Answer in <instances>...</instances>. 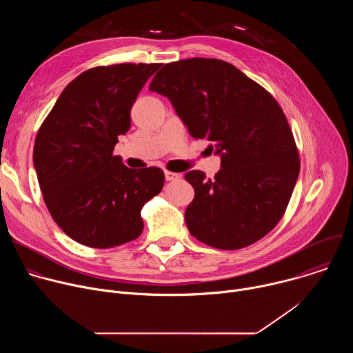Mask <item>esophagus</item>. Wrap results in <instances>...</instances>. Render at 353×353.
Returning a JSON list of instances; mask_svg holds the SVG:
<instances>
[{"mask_svg":"<svg viewBox=\"0 0 353 353\" xmlns=\"http://www.w3.org/2000/svg\"><path fill=\"white\" fill-rule=\"evenodd\" d=\"M165 177L168 181H176L179 180L181 176L179 173H174V172H165Z\"/></svg>","mask_w":353,"mask_h":353,"instance_id":"34e87169","label":"esophagus"}]
</instances>
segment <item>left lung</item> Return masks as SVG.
<instances>
[{"label":"left lung","instance_id":"obj_1","mask_svg":"<svg viewBox=\"0 0 353 353\" xmlns=\"http://www.w3.org/2000/svg\"><path fill=\"white\" fill-rule=\"evenodd\" d=\"M149 89L166 96L195 139L222 157L214 179L191 170L185 210L190 233L211 247L239 250L282 219L299 172V150L274 96L234 65L216 59L165 64Z\"/></svg>","mask_w":353,"mask_h":353}]
</instances>
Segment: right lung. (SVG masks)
<instances>
[{
	"instance_id": "obj_1",
	"label": "right lung",
	"mask_w": 353,
	"mask_h": 353,
	"mask_svg": "<svg viewBox=\"0 0 353 353\" xmlns=\"http://www.w3.org/2000/svg\"><path fill=\"white\" fill-rule=\"evenodd\" d=\"M159 67L123 63L82 72L37 131L33 165L44 204L83 245L112 248L137 239L142 207L163 188L162 169H130L113 154L139 90Z\"/></svg>"
}]
</instances>
